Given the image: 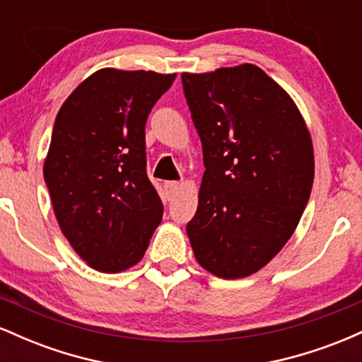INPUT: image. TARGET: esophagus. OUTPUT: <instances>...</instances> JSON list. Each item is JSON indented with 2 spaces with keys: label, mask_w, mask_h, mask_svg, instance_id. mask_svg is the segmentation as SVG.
<instances>
[{
  "label": "esophagus",
  "mask_w": 362,
  "mask_h": 362,
  "mask_svg": "<svg viewBox=\"0 0 362 362\" xmlns=\"http://www.w3.org/2000/svg\"><path fill=\"white\" fill-rule=\"evenodd\" d=\"M180 189V182H165V190H167L168 197H173Z\"/></svg>",
  "instance_id": "34e87169"
}]
</instances>
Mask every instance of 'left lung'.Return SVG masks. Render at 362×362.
<instances>
[{
  "label": "left lung",
  "mask_w": 362,
  "mask_h": 362,
  "mask_svg": "<svg viewBox=\"0 0 362 362\" xmlns=\"http://www.w3.org/2000/svg\"><path fill=\"white\" fill-rule=\"evenodd\" d=\"M204 155L187 236L202 269L248 277L282 250L315 177L311 134L279 83L255 64L182 73Z\"/></svg>",
  "instance_id": "8db88e82"
}]
</instances>
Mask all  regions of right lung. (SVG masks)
Masks as SVG:
<instances>
[{"label":"right lung","mask_w":362,"mask_h":362,"mask_svg":"<svg viewBox=\"0 0 362 362\" xmlns=\"http://www.w3.org/2000/svg\"><path fill=\"white\" fill-rule=\"evenodd\" d=\"M177 74L103 68L57 112L44 178L62 235L95 271L134 267L163 218L144 126Z\"/></svg>","instance_id":"right-lung-1"}]
</instances>
